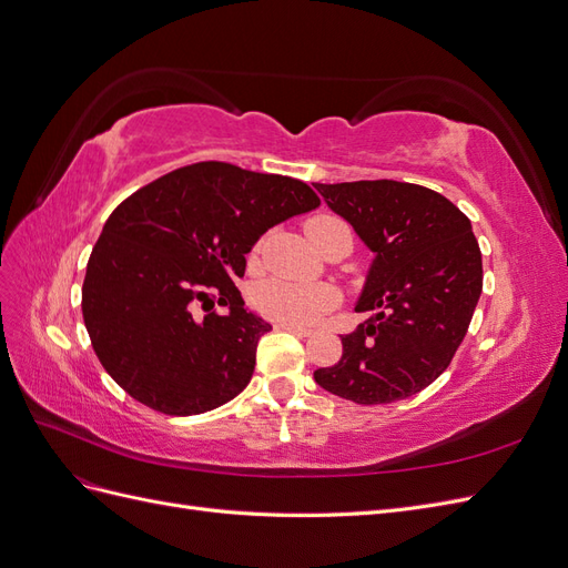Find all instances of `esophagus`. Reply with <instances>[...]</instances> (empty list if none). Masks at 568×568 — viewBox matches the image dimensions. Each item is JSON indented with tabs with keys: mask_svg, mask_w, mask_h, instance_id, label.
Masks as SVG:
<instances>
[{
	"mask_svg": "<svg viewBox=\"0 0 568 568\" xmlns=\"http://www.w3.org/2000/svg\"><path fill=\"white\" fill-rule=\"evenodd\" d=\"M274 329H282V332H291L296 336H311V329H303V326H294V324H274Z\"/></svg>",
	"mask_w": 568,
	"mask_h": 568,
	"instance_id": "1",
	"label": "esophagus"
}]
</instances>
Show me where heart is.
<instances>
[{"mask_svg":"<svg viewBox=\"0 0 568 568\" xmlns=\"http://www.w3.org/2000/svg\"><path fill=\"white\" fill-rule=\"evenodd\" d=\"M336 225H343L338 217L317 215L307 222L305 232L313 239V244H317L320 236ZM336 303L338 294L329 284H296L284 280H267L257 284L253 294L255 311L263 317L294 326H311L320 322Z\"/></svg>","mask_w":568,"mask_h":568,"instance_id":"heart-1","label":"heart"}]
</instances>
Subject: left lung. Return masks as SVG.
<instances>
[{
	"label": "left lung",
	"instance_id": "8db88e82",
	"mask_svg": "<svg viewBox=\"0 0 568 568\" xmlns=\"http://www.w3.org/2000/svg\"><path fill=\"white\" fill-rule=\"evenodd\" d=\"M329 209L374 251L338 365L315 382L357 405L405 400L448 369L484 288L471 222L434 189L395 180L320 184Z\"/></svg>",
	"mask_w": 568,
	"mask_h": 568
}]
</instances>
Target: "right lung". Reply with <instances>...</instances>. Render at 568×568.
<instances>
[{"instance_id": "add662e5", "label": "right lung", "mask_w": 568, "mask_h": 568, "mask_svg": "<svg viewBox=\"0 0 568 568\" xmlns=\"http://www.w3.org/2000/svg\"><path fill=\"white\" fill-rule=\"evenodd\" d=\"M317 205L301 180L222 161L178 168L130 194L106 220L82 284L84 326L111 379L173 417L242 393L272 326L246 311L234 282L257 239Z\"/></svg>"}]
</instances>
